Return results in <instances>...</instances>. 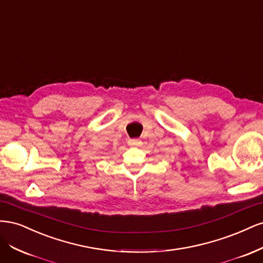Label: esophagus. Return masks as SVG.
Returning <instances> with one entry per match:
<instances>
[{
	"label": "esophagus",
	"instance_id": "esophagus-1",
	"mask_svg": "<svg viewBox=\"0 0 263 263\" xmlns=\"http://www.w3.org/2000/svg\"><path fill=\"white\" fill-rule=\"evenodd\" d=\"M140 144V141L138 139H129L128 140V145L129 146H138Z\"/></svg>",
	"mask_w": 263,
	"mask_h": 263
}]
</instances>
